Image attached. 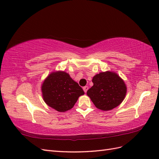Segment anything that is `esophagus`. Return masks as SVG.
<instances>
[{"instance_id":"esophagus-1","label":"esophagus","mask_w":159,"mask_h":159,"mask_svg":"<svg viewBox=\"0 0 159 159\" xmlns=\"http://www.w3.org/2000/svg\"><path fill=\"white\" fill-rule=\"evenodd\" d=\"M88 89H89L88 86H85V87H83V90H84V92H85V93H86V92H87V91L88 90Z\"/></svg>"}]
</instances>
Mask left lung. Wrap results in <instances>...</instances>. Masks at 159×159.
Returning a JSON list of instances; mask_svg holds the SVG:
<instances>
[{
	"label": "left lung",
	"mask_w": 159,
	"mask_h": 159,
	"mask_svg": "<svg viewBox=\"0 0 159 159\" xmlns=\"http://www.w3.org/2000/svg\"><path fill=\"white\" fill-rule=\"evenodd\" d=\"M92 82L93 85L87 94L98 109H113L121 104L126 96V85L116 73L100 72L93 76Z\"/></svg>",
	"instance_id": "8db88e82"
}]
</instances>
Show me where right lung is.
<instances>
[{"instance_id":"1","label":"right lung","mask_w":159,"mask_h":159,"mask_svg":"<svg viewBox=\"0 0 159 159\" xmlns=\"http://www.w3.org/2000/svg\"><path fill=\"white\" fill-rule=\"evenodd\" d=\"M45 102L59 112L70 110L84 91L65 72H52L47 77L42 86Z\"/></svg>"}]
</instances>
